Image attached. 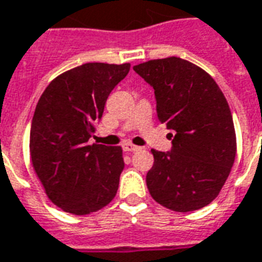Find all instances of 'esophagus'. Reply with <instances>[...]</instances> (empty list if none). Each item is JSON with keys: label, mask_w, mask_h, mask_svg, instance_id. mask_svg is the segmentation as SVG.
I'll return each mask as SVG.
<instances>
[{"label": "esophagus", "mask_w": 262, "mask_h": 262, "mask_svg": "<svg viewBox=\"0 0 262 262\" xmlns=\"http://www.w3.org/2000/svg\"><path fill=\"white\" fill-rule=\"evenodd\" d=\"M123 150L127 151V152H132V151L140 150V147L135 146V144H132V143H123Z\"/></svg>", "instance_id": "esophagus-1"}]
</instances>
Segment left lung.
Wrapping results in <instances>:
<instances>
[{
  "mask_svg": "<svg viewBox=\"0 0 262 262\" xmlns=\"http://www.w3.org/2000/svg\"><path fill=\"white\" fill-rule=\"evenodd\" d=\"M133 69L154 87L161 123L175 130L169 152L151 150V197L178 212L200 210L220 194L236 157L224 93L204 69L182 58L151 59Z\"/></svg>",
  "mask_w": 262,
  "mask_h": 262,
  "instance_id": "1",
  "label": "left lung"
}]
</instances>
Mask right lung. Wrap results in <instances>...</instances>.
Listing matches in <instances>:
<instances>
[{"instance_id":"1","label":"right lung","mask_w":262,"mask_h":262,"mask_svg":"<svg viewBox=\"0 0 262 262\" xmlns=\"http://www.w3.org/2000/svg\"><path fill=\"white\" fill-rule=\"evenodd\" d=\"M129 69L130 63H83L55 77L36 105L29 143L33 169L65 212L92 214L115 197L125 166L122 147L87 141Z\"/></svg>"}]
</instances>
